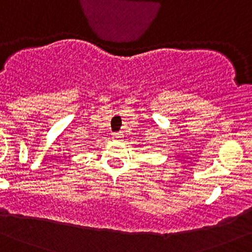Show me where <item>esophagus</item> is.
Returning <instances> with one entry per match:
<instances>
[{
	"label": "esophagus",
	"mask_w": 252,
	"mask_h": 252,
	"mask_svg": "<svg viewBox=\"0 0 252 252\" xmlns=\"http://www.w3.org/2000/svg\"><path fill=\"white\" fill-rule=\"evenodd\" d=\"M113 137H114V139H116V141H121V137H123V134H121V132H118V133H114Z\"/></svg>",
	"instance_id": "34e87169"
}]
</instances>
